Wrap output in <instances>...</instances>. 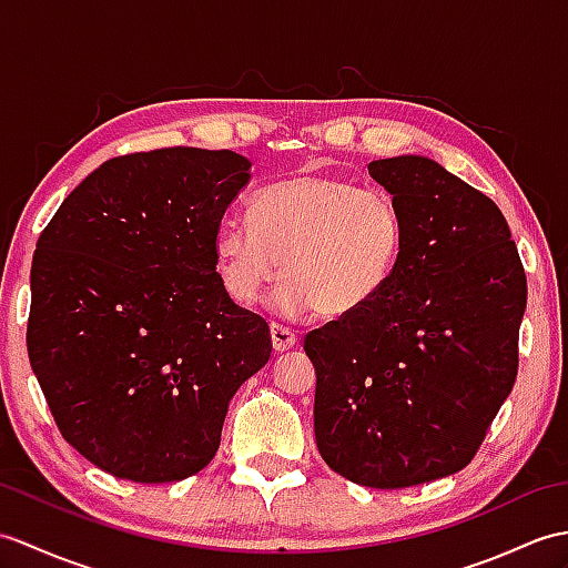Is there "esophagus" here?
<instances>
[{
  "mask_svg": "<svg viewBox=\"0 0 568 568\" xmlns=\"http://www.w3.org/2000/svg\"><path fill=\"white\" fill-rule=\"evenodd\" d=\"M271 341H273V348L283 353V351H290L295 344H297V336L293 328H287L283 324H271Z\"/></svg>",
  "mask_w": 568,
  "mask_h": 568,
  "instance_id": "obj_1",
  "label": "esophagus"
}]
</instances>
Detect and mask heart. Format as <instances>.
Segmentation results:
<instances>
[{
	"label": "heart",
	"instance_id": "heart-1",
	"mask_svg": "<svg viewBox=\"0 0 568 568\" xmlns=\"http://www.w3.org/2000/svg\"><path fill=\"white\" fill-rule=\"evenodd\" d=\"M252 220L227 217L215 232V258L224 290L252 302L275 271L271 293L278 314L346 316L379 295L397 268L404 222L397 203L379 189L300 174L275 181L252 197Z\"/></svg>",
	"mask_w": 568,
	"mask_h": 568
}]
</instances>
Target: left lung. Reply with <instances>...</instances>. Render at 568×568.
I'll return each mask as SVG.
<instances>
[{"label": "left lung", "instance_id": "obj_1", "mask_svg": "<svg viewBox=\"0 0 568 568\" xmlns=\"http://www.w3.org/2000/svg\"><path fill=\"white\" fill-rule=\"evenodd\" d=\"M404 246L375 300L305 338L314 435L353 484L404 489L465 469L518 375L527 281L491 197L420 154L367 164Z\"/></svg>", "mask_w": 568, "mask_h": 568}]
</instances>
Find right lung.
<instances>
[{
  "label": "right lung",
  "mask_w": 568,
  "mask_h": 568,
  "mask_svg": "<svg viewBox=\"0 0 568 568\" xmlns=\"http://www.w3.org/2000/svg\"><path fill=\"white\" fill-rule=\"evenodd\" d=\"M248 179L232 150L115 156L36 244L31 367L62 438L118 479L201 471L236 389L271 358L268 324L234 305L215 258Z\"/></svg>",
  "instance_id": "add662e5"
}]
</instances>
